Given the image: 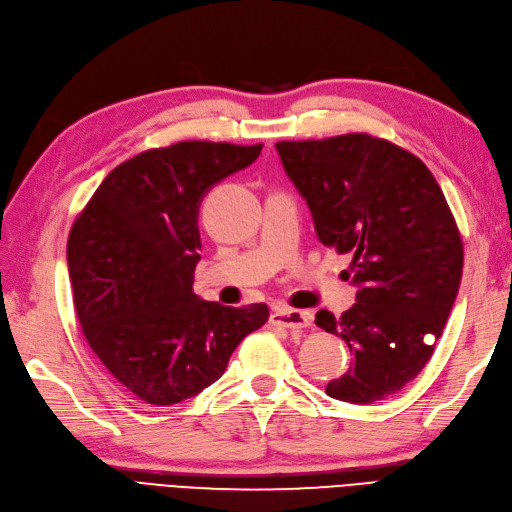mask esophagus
<instances>
[{
  "label": "esophagus",
  "instance_id": "34e87169",
  "mask_svg": "<svg viewBox=\"0 0 512 512\" xmlns=\"http://www.w3.org/2000/svg\"><path fill=\"white\" fill-rule=\"evenodd\" d=\"M270 320H272V324L283 326V329H290V331L309 329L311 322H313L309 311H298V309H287V307H281V309L274 311Z\"/></svg>",
  "mask_w": 512,
  "mask_h": 512
}]
</instances>
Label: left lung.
<instances>
[{
    "label": "left lung",
    "mask_w": 512,
    "mask_h": 512,
    "mask_svg": "<svg viewBox=\"0 0 512 512\" xmlns=\"http://www.w3.org/2000/svg\"><path fill=\"white\" fill-rule=\"evenodd\" d=\"M287 177L307 201L324 246L350 255L357 303L316 324L352 350L331 398L372 404L424 370L448 322L463 274V242L426 164L385 138L344 134L283 140Z\"/></svg>",
    "instance_id": "8db88e82"
}]
</instances>
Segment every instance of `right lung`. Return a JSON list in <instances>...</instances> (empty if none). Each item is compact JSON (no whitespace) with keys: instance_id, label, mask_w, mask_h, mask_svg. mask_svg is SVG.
Here are the masks:
<instances>
[{"instance_id":"obj_1","label":"right lung","mask_w":512,"mask_h":512,"mask_svg":"<svg viewBox=\"0 0 512 512\" xmlns=\"http://www.w3.org/2000/svg\"><path fill=\"white\" fill-rule=\"evenodd\" d=\"M261 147L186 140L142 151L101 181L73 222L67 261L82 333L144 402L177 404L216 383L270 316L264 303L225 307L192 292L203 196Z\"/></svg>"}]
</instances>
